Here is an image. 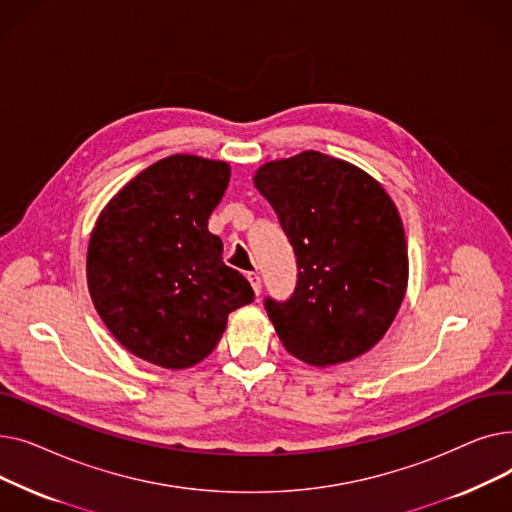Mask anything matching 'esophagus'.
<instances>
[{"mask_svg": "<svg viewBox=\"0 0 512 512\" xmlns=\"http://www.w3.org/2000/svg\"><path fill=\"white\" fill-rule=\"evenodd\" d=\"M247 278H249V282H251L255 294L259 297V294H261V278H259V274H257V272H249Z\"/></svg>", "mask_w": 512, "mask_h": 512, "instance_id": "esophagus-1", "label": "esophagus"}]
</instances>
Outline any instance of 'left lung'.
Listing matches in <instances>:
<instances>
[{"instance_id": "obj_1", "label": "left lung", "mask_w": 512, "mask_h": 512, "mask_svg": "<svg viewBox=\"0 0 512 512\" xmlns=\"http://www.w3.org/2000/svg\"><path fill=\"white\" fill-rule=\"evenodd\" d=\"M253 182L297 255L292 297L265 299L280 342L313 367L361 357L384 338L407 292L394 201L373 176L319 151L267 161Z\"/></svg>"}]
</instances>
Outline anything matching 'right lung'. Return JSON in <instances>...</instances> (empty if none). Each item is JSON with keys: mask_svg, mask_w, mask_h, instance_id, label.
I'll use <instances>...</instances> for the list:
<instances>
[{"mask_svg": "<svg viewBox=\"0 0 512 512\" xmlns=\"http://www.w3.org/2000/svg\"><path fill=\"white\" fill-rule=\"evenodd\" d=\"M230 182L226 161L176 153L134 176L103 207L87 284L103 324L128 353L184 369L220 342L228 315L253 303L247 278L207 230Z\"/></svg>", "mask_w": 512, "mask_h": 512, "instance_id": "add662e5", "label": "right lung"}]
</instances>
